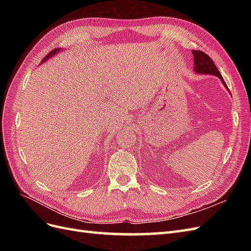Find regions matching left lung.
Instances as JSON below:
<instances>
[{"label": "left lung", "mask_w": 251, "mask_h": 251, "mask_svg": "<svg viewBox=\"0 0 251 251\" xmlns=\"http://www.w3.org/2000/svg\"><path fill=\"white\" fill-rule=\"evenodd\" d=\"M192 53L194 55V71L198 74L215 75V76L221 79L224 87L228 90L229 92V89L227 87L226 82L224 81L221 73H220L215 63L212 62V59L206 54V53H204L203 51H200V50H193Z\"/></svg>", "instance_id": "1"}]
</instances>
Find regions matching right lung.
Returning <instances> with one entry per match:
<instances>
[{
    "mask_svg": "<svg viewBox=\"0 0 251 251\" xmlns=\"http://www.w3.org/2000/svg\"><path fill=\"white\" fill-rule=\"evenodd\" d=\"M58 52H60V48H56V49H54V50H52L50 53H48V54L45 56V58L42 60V63L43 62H45V60H47V59H49L51 56H53L54 54H56V53H58Z\"/></svg>",
    "mask_w": 251,
    "mask_h": 251,
    "instance_id": "right-lung-1",
    "label": "right lung"
}]
</instances>
